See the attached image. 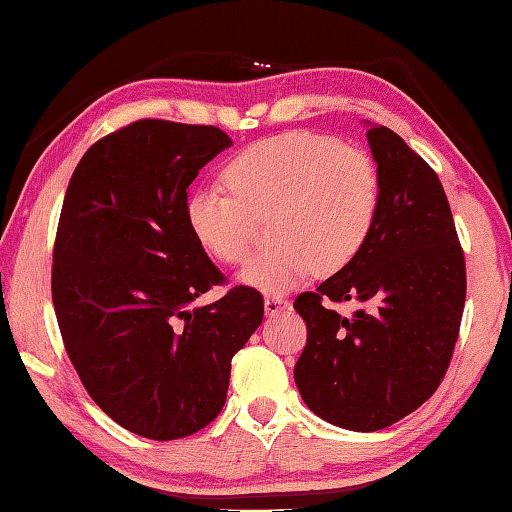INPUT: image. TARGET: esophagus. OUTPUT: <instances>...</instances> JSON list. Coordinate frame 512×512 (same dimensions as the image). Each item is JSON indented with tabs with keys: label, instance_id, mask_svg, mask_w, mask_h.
Segmentation results:
<instances>
[{
	"label": "esophagus",
	"instance_id": "1",
	"mask_svg": "<svg viewBox=\"0 0 512 512\" xmlns=\"http://www.w3.org/2000/svg\"><path fill=\"white\" fill-rule=\"evenodd\" d=\"M287 307H289V300L282 298V296H266L264 298V309H266L268 316L280 314V311L287 309Z\"/></svg>",
	"mask_w": 512,
	"mask_h": 512
}]
</instances>
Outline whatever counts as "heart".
<instances>
[{
  "label": "heart",
  "instance_id": "1",
  "mask_svg": "<svg viewBox=\"0 0 512 512\" xmlns=\"http://www.w3.org/2000/svg\"><path fill=\"white\" fill-rule=\"evenodd\" d=\"M223 183L230 194L203 189L189 198V230L214 259L241 266L255 253L259 223L273 219L275 248L241 275L266 293L343 271L368 244L381 207L375 158L314 131L250 144L225 164Z\"/></svg>",
  "mask_w": 512,
  "mask_h": 512
}]
</instances>
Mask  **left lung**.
Masks as SVG:
<instances>
[{
  "label": "left lung",
  "instance_id": "obj_1",
  "mask_svg": "<svg viewBox=\"0 0 512 512\" xmlns=\"http://www.w3.org/2000/svg\"><path fill=\"white\" fill-rule=\"evenodd\" d=\"M366 135L381 173L375 230L352 264L293 302L307 323L298 391L350 431L384 429L436 393L465 307V257L436 171L391 128ZM345 299L369 309L345 319L328 307Z\"/></svg>",
  "mask_w": 512,
  "mask_h": 512
}]
</instances>
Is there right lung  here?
Returning <instances> with one entry per match:
<instances>
[{
  "label": "right lung",
  "instance_id": "obj_1",
  "mask_svg": "<svg viewBox=\"0 0 512 512\" xmlns=\"http://www.w3.org/2000/svg\"><path fill=\"white\" fill-rule=\"evenodd\" d=\"M232 140L216 126L140 119L76 164L60 210L51 298L67 357L99 409L151 440L221 413L232 357L262 325L264 298L223 284L187 223V187Z\"/></svg>",
  "mask_w": 512,
  "mask_h": 512
}]
</instances>
